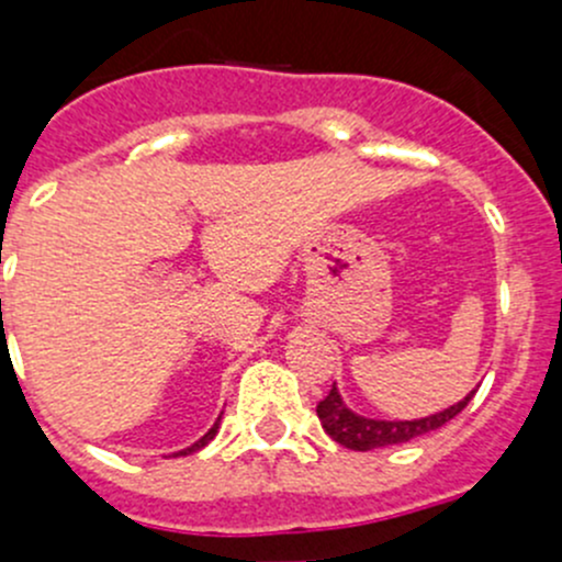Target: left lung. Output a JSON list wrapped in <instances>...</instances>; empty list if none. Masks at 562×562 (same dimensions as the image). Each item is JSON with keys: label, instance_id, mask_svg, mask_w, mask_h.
I'll use <instances>...</instances> for the list:
<instances>
[{"label": "left lung", "instance_id": "left-lung-1", "mask_svg": "<svg viewBox=\"0 0 562 562\" xmlns=\"http://www.w3.org/2000/svg\"><path fill=\"white\" fill-rule=\"evenodd\" d=\"M473 394L475 391H470L462 402H457V405L446 407L440 413H432V416L413 418V422H383V418H367L350 411L342 402V396H339L337 386H334L328 391L326 400L317 402V418H321L328 438L337 440L339 446H345L350 451H372L383 449V446L407 443V440L418 438V435L440 429L468 407Z\"/></svg>", "mask_w": 562, "mask_h": 562}]
</instances>
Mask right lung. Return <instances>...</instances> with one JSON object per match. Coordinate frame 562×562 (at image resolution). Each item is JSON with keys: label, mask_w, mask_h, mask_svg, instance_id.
Segmentation results:
<instances>
[{"label": "right lung", "mask_w": 562, "mask_h": 562, "mask_svg": "<svg viewBox=\"0 0 562 562\" xmlns=\"http://www.w3.org/2000/svg\"><path fill=\"white\" fill-rule=\"evenodd\" d=\"M217 429H220V418H217V422H214V427H212V429H209V432H206V435H203V438H201V440H195V443H192V446H187V449L176 451V454H173V457H187V454H195V451H201V449H203V446H206V443H209V440H212V438H214V435H217Z\"/></svg>", "instance_id": "1"}]
</instances>
